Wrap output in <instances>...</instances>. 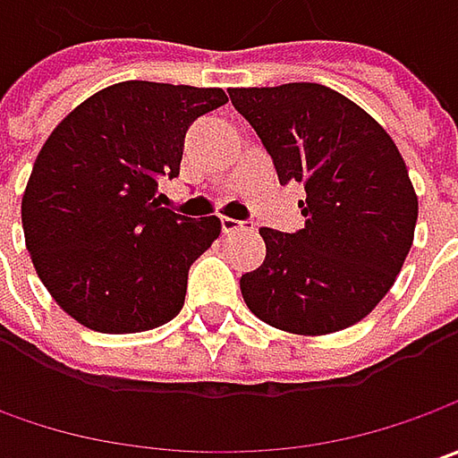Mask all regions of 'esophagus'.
<instances>
[{
    "instance_id": "esophagus-1",
    "label": "esophagus",
    "mask_w": 458,
    "mask_h": 458,
    "mask_svg": "<svg viewBox=\"0 0 458 458\" xmlns=\"http://www.w3.org/2000/svg\"><path fill=\"white\" fill-rule=\"evenodd\" d=\"M244 226H247L244 221L229 219V216H221V232H224V234H234V232H242Z\"/></svg>"
}]
</instances>
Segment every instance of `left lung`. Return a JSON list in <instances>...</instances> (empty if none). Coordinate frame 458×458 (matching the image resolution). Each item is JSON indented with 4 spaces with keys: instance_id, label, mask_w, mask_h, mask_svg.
Masks as SVG:
<instances>
[{
    "instance_id": "left-lung-1",
    "label": "left lung",
    "mask_w": 458,
    "mask_h": 458,
    "mask_svg": "<svg viewBox=\"0 0 458 458\" xmlns=\"http://www.w3.org/2000/svg\"><path fill=\"white\" fill-rule=\"evenodd\" d=\"M259 134L280 183L306 185V226H270L265 262L239 288L259 321L324 336L369 316L393 288L418 221L405 160L361 106L321 83L229 89Z\"/></svg>"
}]
</instances>
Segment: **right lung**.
Returning a JSON list of instances; mask_svg holds the SVG:
<instances>
[{
    "label": "right lung",
    "mask_w": 458,
    "mask_h": 458,
    "mask_svg": "<svg viewBox=\"0 0 458 458\" xmlns=\"http://www.w3.org/2000/svg\"><path fill=\"white\" fill-rule=\"evenodd\" d=\"M229 101L221 89L122 81L79 104L45 140L25 196L27 252L81 326L137 334L181 313L188 270L221 234L216 216L163 208L188 127Z\"/></svg>",
    "instance_id": "1"
}]
</instances>
